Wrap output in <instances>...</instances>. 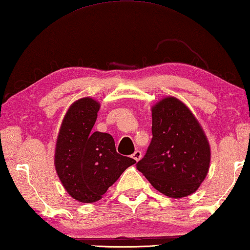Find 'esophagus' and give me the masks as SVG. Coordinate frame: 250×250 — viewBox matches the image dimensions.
<instances>
[{
    "instance_id": "34e87169",
    "label": "esophagus",
    "mask_w": 250,
    "mask_h": 250,
    "mask_svg": "<svg viewBox=\"0 0 250 250\" xmlns=\"http://www.w3.org/2000/svg\"><path fill=\"white\" fill-rule=\"evenodd\" d=\"M131 158H133L136 162H138L141 159V151H139V150H136V151L131 154Z\"/></svg>"
}]
</instances>
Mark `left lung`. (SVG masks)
<instances>
[{"instance_id":"8db88e82","label":"left lung","mask_w":250,"mask_h":250,"mask_svg":"<svg viewBox=\"0 0 250 250\" xmlns=\"http://www.w3.org/2000/svg\"><path fill=\"white\" fill-rule=\"evenodd\" d=\"M152 139L136 164L155 189L182 198L198 189L210 164V146L198 121L178 99L152 107Z\"/></svg>"}]
</instances>
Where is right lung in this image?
Segmentation results:
<instances>
[{
    "instance_id": "add662e5",
    "label": "right lung",
    "mask_w": 250,
    "mask_h": 250,
    "mask_svg": "<svg viewBox=\"0 0 250 250\" xmlns=\"http://www.w3.org/2000/svg\"><path fill=\"white\" fill-rule=\"evenodd\" d=\"M100 104L91 98L70 105L61 126L55 149V168L68 194L81 202L101 199L134 159L116 152L110 134L91 129Z\"/></svg>"
}]
</instances>
